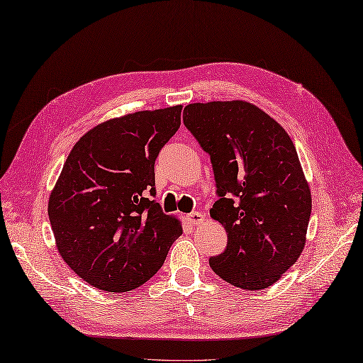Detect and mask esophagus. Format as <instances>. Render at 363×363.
Masks as SVG:
<instances>
[{
	"instance_id": "esophagus-1",
	"label": "esophagus",
	"mask_w": 363,
	"mask_h": 363,
	"mask_svg": "<svg viewBox=\"0 0 363 363\" xmlns=\"http://www.w3.org/2000/svg\"><path fill=\"white\" fill-rule=\"evenodd\" d=\"M205 220V217L202 213H189L186 214V222L191 225V227H199L202 225Z\"/></svg>"
}]
</instances>
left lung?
I'll use <instances>...</instances> for the list:
<instances>
[{
	"instance_id": "obj_1",
	"label": "left lung",
	"mask_w": 363,
	"mask_h": 363,
	"mask_svg": "<svg viewBox=\"0 0 363 363\" xmlns=\"http://www.w3.org/2000/svg\"><path fill=\"white\" fill-rule=\"evenodd\" d=\"M183 124L211 158L219 199L209 214L228 236L209 267L247 291L272 286L300 257L312 209L291 136L244 101L189 104Z\"/></svg>"
}]
</instances>
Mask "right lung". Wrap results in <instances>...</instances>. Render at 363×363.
Wrapping results in <instances>:
<instances>
[{
    "instance_id": "right-lung-1",
    "label": "right lung",
    "mask_w": 363,
    "mask_h": 363,
    "mask_svg": "<svg viewBox=\"0 0 363 363\" xmlns=\"http://www.w3.org/2000/svg\"><path fill=\"white\" fill-rule=\"evenodd\" d=\"M182 106L136 111L80 138L51 192L59 253L85 283L128 292L163 265L182 225L155 202V160L180 127Z\"/></svg>"
}]
</instances>
